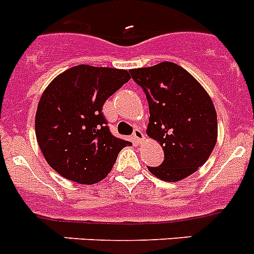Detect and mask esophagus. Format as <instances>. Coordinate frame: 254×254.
<instances>
[{
	"label": "esophagus",
	"instance_id": "esophagus-1",
	"mask_svg": "<svg viewBox=\"0 0 254 254\" xmlns=\"http://www.w3.org/2000/svg\"><path fill=\"white\" fill-rule=\"evenodd\" d=\"M144 139V134L140 129H134L133 131V140L136 143V144H139L142 140Z\"/></svg>",
	"mask_w": 254,
	"mask_h": 254
}]
</instances>
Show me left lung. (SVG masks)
<instances>
[{"label": "left lung", "instance_id": "1", "mask_svg": "<svg viewBox=\"0 0 254 254\" xmlns=\"http://www.w3.org/2000/svg\"><path fill=\"white\" fill-rule=\"evenodd\" d=\"M130 74L148 101L147 134L164 148L162 164L148 170L165 182H179L195 173L217 139V115L207 92L173 63L133 69Z\"/></svg>", "mask_w": 254, "mask_h": 254}]
</instances>
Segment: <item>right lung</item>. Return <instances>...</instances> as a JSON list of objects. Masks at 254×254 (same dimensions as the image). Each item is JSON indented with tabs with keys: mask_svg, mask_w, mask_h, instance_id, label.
<instances>
[{
	"mask_svg": "<svg viewBox=\"0 0 254 254\" xmlns=\"http://www.w3.org/2000/svg\"><path fill=\"white\" fill-rule=\"evenodd\" d=\"M130 79L127 70L74 66L51 81L35 114L39 148L56 173L79 184L107 176L127 140L112 135L103 103Z\"/></svg>",
	"mask_w": 254,
	"mask_h": 254,
	"instance_id": "obj_1",
	"label": "right lung"
}]
</instances>
